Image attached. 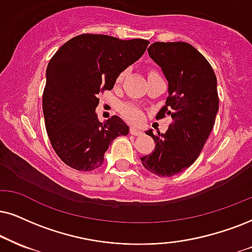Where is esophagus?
<instances>
[{
  "label": "esophagus",
  "mask_w": 252,
  "mask_h": 252,
  "mask_svg": "<svg viewBox=\"0 0 252 252\" xmlns=\"http://www.w3.org/2000/svg\"><path fill=\"white\" fill-rule=\"evenodd\" d=\"M129 133H131L132 135L139 136V135L142 134V131H141V129L136 128V127H131V128H129Z\"/></svg>",
  "instance_id": "esophagus-1"
}]
</instances>
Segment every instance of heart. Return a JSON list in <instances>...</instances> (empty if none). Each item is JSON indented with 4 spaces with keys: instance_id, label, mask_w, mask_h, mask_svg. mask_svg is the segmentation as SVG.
<instances>
[{
    "instance_id": "obj_1",
    "label": "heart",
    "mask_w": 252,
    "mask_h": 252,
    "mask_svg": "<svg viewBox=\"0 0 252 252\" xmlns=\"http://www.w3.org/2000/svg\"><path fill=\"white\" fill-rule=\"evenodd\" d=\"M125 77V72H121L118 76L117 82L120 83L121 80ZM120 113L121 116L125 118L126 120L131 121V123H139L142 119V112L136 105L133 104H124L120 106Z\"/></svg>"
}]
</instances>
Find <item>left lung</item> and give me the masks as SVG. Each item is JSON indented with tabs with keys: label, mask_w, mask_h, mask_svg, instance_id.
<instances>
[{
	"label": "left lung",
	"mask_w": 252,
	"mask_h": 252,
	"mask_svg": "<svg viewBox=\"0 0 252 252\" xmlns=\"http://www.w3.org/2000/svg\"><path fill=\"white\" fill-rule=\"evenodd\" d=\"M148 55L168 80V98L158 116L172 117L166 133L146 132L154 151L140 158L148 172L169 178L182 173L200 155L219 111L217 79L212 65L186 42H155Z\"/></svg>",
	"instance_id": "8db88e82"
}]
</instances>
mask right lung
Here are the masks:
<instances>
[{"mask_svg": "<svg viewBox=\"0 0 252 252\" xmlns=\"http://www.w3.org/2000/svg\"><path fill=\"white\" fill-rule=\"evenodd\" d=\"M150 42L83 33L58 49L46 67L43 114L56 154L76 170L104 162L108 146L129 127L118 116L100 123L98 94L113 89L118 76L144 55Z\"/></svg>", "mask_w": 252, "mask_h": 252, "instance_id": "obj_1", "label": "right lung"}]
</instances>
